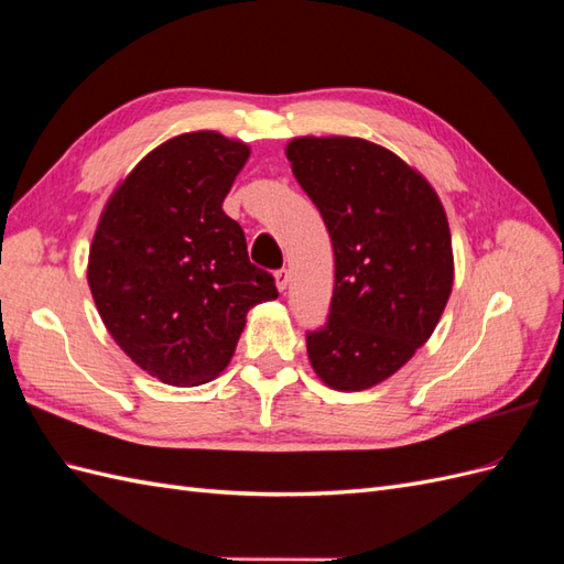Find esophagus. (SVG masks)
<instances>
[{
	"label": "esophagus",
	"mask_w": 564,
	"mask_h": 564,
	"mask_svg": "<svg viewBox=\"0 0 564 564\" xmlns=\"http://www.w3.org/2000/svg\"><path fill=\"white\" fill-rule=\"evenodd\" d=\"M275 284H278L280 292H284L286 284H289V270H286V268H280V270L275 272Z\"/></svg>",
	"instance_id": "obj_1"
}]
</instances>
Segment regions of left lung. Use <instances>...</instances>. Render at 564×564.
I'll return each mask as SVG.
<instances>
[{"mask_svg": "<svg viewBox=\"0 0 564 564\" xmlns=\"http://www.w3.org/2000/svg\"><path fill=\"white\" fill-rule=\"evenodd\" d=\"M286 158L334 247L327 324L305 334L311 365L336 390L371 388L409 362L445 311L447 214L431 183L377 143L303 135Z\"/></svg>", "mask_w": 564, "mask_h": 564, "instance_id": "1", "label": "left lung"}]
</instances>
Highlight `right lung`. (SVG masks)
I'll return each instance as SVG.
<instances>
[{"label":"right lung","instance_id":"obj_1","mask_svg":"<svg viewBox=\"0 0 564 564\" xmlns=\"http://www.w3.org/2000/svg\"><path fill=\"white\" fill-rule=\"evenodd\" d=\"M249 148L183 133L145 155L108 199L89 251L100 319L131 360L169 386H199L230 362L247 313L278 299L224 212Z\"/></svg>","mask_w":564,"mask_h":564}]
</instances>
